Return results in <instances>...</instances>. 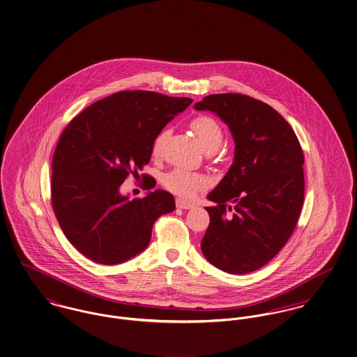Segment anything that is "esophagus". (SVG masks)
<instances>
[{"instance_id": "1", "label": "esophagus", "mask_w": 357, "mask_h": 357, "mask_svg": "<svg viewBox=\"0 0 357 357\" xmlns=\"http://www.w3.org/2000/svg\"><path fill=\"white\" fill-rule=\"evenodd\" d=\"M176 206L177 208H181V209H192L195 208V204L193 202H185L183 199H177L176 200Z\"/></svg>"}]
</instances>
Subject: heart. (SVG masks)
<instances>
[{"label":"heart","mask_w":357,"mask_h":357,"mask_svg":"<svg viewBox=\"0 0 357 357\" xmlns=\"http://www.w3.org/2000/svg\"><path fill=\"white\" fill-rule=\"evenodd\" d=\"M190 128L208 152H215L221 145L224 133H222L221 125L218 124L216 119L206 114H200L190 121ZM165 136H167V132H161L157 136L153 144V155H157L160 153ZM162 184L168 190H171L172 193H176L185 199H190L197 192H200L208 185V181L202 174L176 168L164 176Z\"/></svg>","instance_id":"obj_1"}]
</instances>
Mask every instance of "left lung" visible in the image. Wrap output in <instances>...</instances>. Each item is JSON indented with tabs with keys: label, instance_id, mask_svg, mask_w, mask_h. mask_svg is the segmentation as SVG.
I'll return each instance as SVG.
<instances>
[{
	"label": "left lung",
	"instance_id": "left-lung-1",
	"mask_svg": "<svg viewBox=\"0 0 357 357\" xmlns=\"http://www.w3.org/2000/svg\"><path fill=\"white\" fill-rule=\"evenodd\" d=\"M229 126L234 160L208 199L202 240L206 260L243 275L269 263L295 231L304 202V153L278 110L240 93L211 94L195 105Z\"/></svg>",
	"mask_w": 357,
	"mask_h": 357
}]
</instances>
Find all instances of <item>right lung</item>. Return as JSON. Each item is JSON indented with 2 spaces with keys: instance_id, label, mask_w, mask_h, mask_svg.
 Masks as SVG:
<instances>
[{
  "instance_id": "1",
  "label": "right lung",
  "mask_w": 357,
  "mask_h": 357,
  "mask_svg": "<svg viewBox=\"0 0 357 357\" xmlns=\"http://www.w3.org/2000/svg\"><path fill=\"white\" fill-rule=\"evenodd\" d=\"M188 97L123 91L82 110L63 129L52 160V206L70 244L94 263H124L148 247L155 220L174 197L157 189L129 200L120 185L151 161L162 128ZM145 189L155 180L141 174Z\"/></svg>"
}]
</instances>
